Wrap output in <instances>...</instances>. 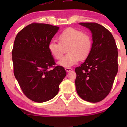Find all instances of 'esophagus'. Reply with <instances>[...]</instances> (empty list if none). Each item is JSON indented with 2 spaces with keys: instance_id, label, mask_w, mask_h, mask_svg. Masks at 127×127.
Returning <instances> with one entry per match:
<instances>
[{
  "instance_id": "1",
  "label": "esophagus",
  "mask_w": 127,
  "mask_h": 127,
  "mask_svg": "<svg viewBox=\"0 0 127 127\" xmlns=\"http://www.w3.org/2000/svg\"><path fill=\"white\" fill-rule=\"evenodd\" d=\"M72 70V68H70V67H66V68L65 69V70L67 72H70L71 70Z\"/></svg>"
}]
</instances>
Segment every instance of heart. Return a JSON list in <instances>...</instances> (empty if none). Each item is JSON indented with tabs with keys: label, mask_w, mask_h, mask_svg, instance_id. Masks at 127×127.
Masks as SVG:
<instances>
[{
	"label": "heart",
	"mask_w": 127,
	"mask_h": 127,
	"mask_svg": "<svg viewBox=\"0 0 127 127\" xmlns=\"http://www.w3.org/2000/svg\"><path fill=\"white\" fill-rule=\"evenodd\" d=\"M58 43L51 41L48 45V50L52 56L60 60L63 55L65 48L67 55L59 61L58 64L64 67H70L80 61L88 58L91 53L93 40L90 34L73 28H68L61 33Z\"/></svg>",
	"instance_id": "1"
}]
</instances>
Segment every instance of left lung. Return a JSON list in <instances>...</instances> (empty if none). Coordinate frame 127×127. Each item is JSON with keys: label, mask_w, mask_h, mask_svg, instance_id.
Segmentation results:
<instances>
[{"label": "left lung", "mask_w": 127, "mask_h": 127, "mask_svg": "<svg viewBox=\"0 0 127 127\" xmlns=\"http://www.w3.org/2000/svg\"><path fill=\"white\" fill-rule=\"evenodd\" d=\"M93 36L91 53L75 72L76 88L86 101L96 103L110 93L118 71V51L110 31L96 22H80Z\"/></svg>", "instance_id": "1"}]
</instances>
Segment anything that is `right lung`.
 <instances>
[{
  "label": "right lung",
  "mask_w": 127,
  "mask_h": 127,
  "mask_svg": "<svg viewBox=\"0 0 127 127\" xmlns=\"http://www.w3.org/2000/svg\"><path fill=\"white\" fill-rule=\"evenodd\" d=\"M50 24L33 22L21 29L12 50L14 74L24 95L41 103L55 96L66 75L62 66H55L48 45L59 29Z\"/></svg>",
  "instance_id": "add662e5"
}]
</instances>
